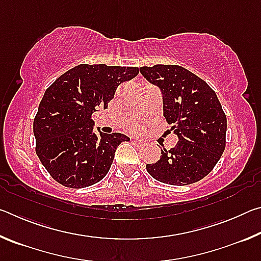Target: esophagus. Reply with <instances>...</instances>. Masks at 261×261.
<instances>
[{
  "label": "esophagus",
  "mask_w": 261,
  "mask_h": 261,
  "mask_svg": "<svg viewBox=\"0 0 261 261\" xmlns=\"http://www.w3.org/2000/svg\"><path fill=\"white\" fill-rule=\"evenodd\" d=\"M132 144H134L135 146H137V147H141V146H144V143H143V141H139V140H132Z\"/></svg>",
  "instance_id": "esophagus-1"
}]
</instances>
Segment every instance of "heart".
<instances>
[{"label": "heart", "mask_w": 261, "mask_h": 261, "mask_svg": "<svg viewBox=\"0 0 261 261\" xmlns=\"http://www.w3.org/2000/svg\"><path fill=\"white\" fill-rule=\"evenodd\" d=\"M132 130H134V131H138V130H139V126H137V125L132 126Z\"/></svg>", "instance_id": "obj_1"}]
</instances>
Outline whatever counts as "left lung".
Instances as JSON below:
<instances>
[{
  "label": "left lung",
  "mask_w": 261,
  "mask_h": 261,
  "mask_svg": "<svg viewBox=\"0 0 261 261\" xmlns=\"http://www.w3.org/2000/svg\"><path fill=\"white\" fill-rule=\"evenodd\" d=\"M140 73L160 88L163 116L178 141L160 160L148 163V174L170 185L196 183L208 175L226 147L227 117L215 92L179 65L143 67Z\"/></svg>",
  "instance_id": "1"
}]
</instances>
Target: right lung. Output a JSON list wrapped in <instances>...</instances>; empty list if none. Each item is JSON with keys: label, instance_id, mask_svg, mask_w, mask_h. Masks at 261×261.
Returning a JSON list of instances; mask_svg holds the SVG:
<instances>
[{"label": "right lung", "instance_id": "right-lung-1", "mask_svg": "<svg viewBox=\"0 0 261 261\" xmlns=\"http://www.w3.org/2000/svg\"><path fill=\"white\" fill-rule=\"evenodd\" d=\"M139 73L134 67L79 64L47 88L33 122L35 152L56 182L81 189L100 182L115 152L130 138L94 132L92 114L107 108L121 83Z\"/></svg>", "mask_w": 261, "mask_h": 261}]
</instances>
